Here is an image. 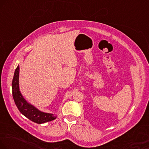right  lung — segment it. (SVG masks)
<instances>
[{"instance_id": "add662e5", "label": "right lung", "mask_w": 149, "mask_h": 149, "mask_svg": "<svg viewBox=\"0 0 149 149\" xmlns=\"http://www.w3.org/2000/svg\"><path fill=\"white\" fill-rule=\"evenodd\" d=\"M18 78H19V65H18L15 70L14 78L12 80L13 98L19 111L27 118L37 124H43L56 119V117L53 114L40 111L37 108L26 102L19 91Z\"/></svg>"}]
</instances>
